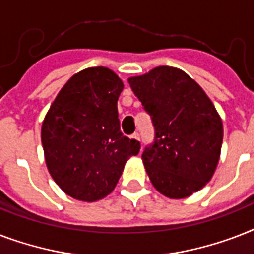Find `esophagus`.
<instances>
[{"label":"esophagus","mask_w":254,"mask_h":254,"mask_svg":"<svg viewBox=\"0 0 254 254\" xmlns=\"http://www.w3.org/2000/svg\"><path fill=\"white\" fill-rule=\"evenodd\" d=\"M131 137H133V138H134L135 141H139V134H138V133H134V134L131 135Z\"/></svg>","instance_id":"34e87169"}]
</instances>
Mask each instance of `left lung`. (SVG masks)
<instances>
[{
  "label": "left lung",
  "mask_w": 254,
  "mask_h": 254,
  "mask_svg": "<svg viewBox=\"0 0 254 254\" xmlns=\"http://www.w3.org/2000/svg\"><path fill=\"white\" fill-rule=\"evenodd\" d=\"M127 83L155 129L154 142L142 153L153 186L170 199L197 192L220 159L223 123L212 101L185 71L169 65L129 77Z\"/></svg>",
  "instance_id": "left-lung-1"
}]
</instances>
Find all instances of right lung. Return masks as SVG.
Masks as SVG:
<instances>
[{"instance_id":"obj_1","label":"right lung","mask_w":254,"mask_h":254,"mask_svg":"<svg viewBox=\"0 0 254 254\" xmlns=\"http://www.w3.org/2000/svg\"><path fill=\"white\" fill-rule=\"evenodd\" d=\"M124 83L107 67L75 73L62 88L42 124L49 173L73 199L96 201L115 190L138 141L120 130L117 100Z\"/></svg>"}]
</instances>
